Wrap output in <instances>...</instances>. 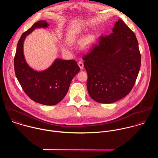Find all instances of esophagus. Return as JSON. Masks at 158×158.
<instances>
[{
	"instance_id": "obj_1",
	"label": "esophagus",
	"mask_w": 158,
	"mask_h": 158,
	"mask_svg": "<svg viewBox=\"0 0 158 158\" xmlns=\"http://www.w3.org/2000/svg\"><path fill=\"white\" fill-rule=\"evenodd\" d=\"M78 66L80 68V69H83L84 68V64H83V62L80 61V62H78Z\"/></svg>"
}]
</instances>
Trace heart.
Listing matches in <instances>:
<instances>
[{"label":"heart","instance_id":"heart-1","mask_svg":"<svg viewBox=\"0 0 158 158\" xmlns=\"http://www.w3.org/2000/svg\"><path fill=\"white\" fill-rule=\"evenodd\" d=\"M81 33L80 29H77L72 31L68 35V41L69 43L74 42L78 38V35ZM97 43V37L95 34H89L86 36L81 41V47L85 50H89L92 49ZM63 50H66L67 47L62 46Z\"/></svg>","mask_w":158,"mask_h":158}]
</instances>
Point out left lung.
<instances>
[{
  "label": "left lung",
  "instance_id": "1",
  "mask_svg": "<svg viewBox=\"0 0 158 158\" xmlns=\"http://www.w3.org/2000/svg\"><path fill=\"white\" fill-rule=\"evenodd\" d=\"M83 60L90 97L101 103L122 99L134 86L140 67L141 56L135 34L118 19L112 33L100 37Z\"/></svg>",
  "mask_w": 158,
  "mask_h": 158
}]
</instances>
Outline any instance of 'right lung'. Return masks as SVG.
Masks as SVG:
<instances>
[{
	"label": "right lung",
	"instance_id": "obj_1",
	"mask_svg": "<svg viewBox=\"0 0 158 158\" xmlns=\"http://www.w3.org/2000/svg\"><path fill=\"white\" fill-rule=\"evenodd\" d=\"M46 21L35 23L20 38L14 60L16 78L25 94L34 102L45 105H55L68 93L73 78L80 68L75 60L56 58L52 64L44 70L38 71L27 63L23 53V43L27 35L36 28H46Z\"/></svg>",
	"mask_w": 158,
	"mask_h": 158
}]
</instances>
